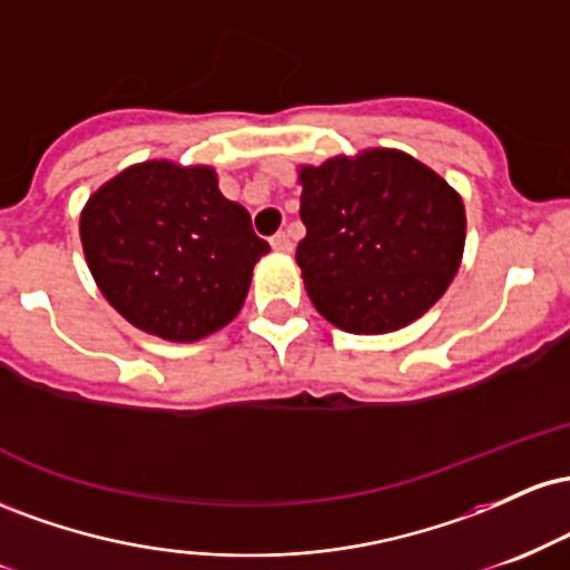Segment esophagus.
<instances>
[{
    "mask_svg": "<svg viewBox=\"0 0 570 570\" xmlns=\"http://www.w3.org/2000/svg\"><path fill=\"white\" fill-rule=\"evenodd\" d=\"M271 246L273 252H281V254H289L292 252V238L286 233H276L271 238Z\"/></svg>",
    "mask_w": 570,
    "mask_h": 570,
    "instance_id": "34e87169",
    "label": "esophagus"
}]
</instances>
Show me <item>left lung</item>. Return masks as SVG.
Returning a JSON list of instances; mask_svg holds the SVG:
<instances>
[{
  "label": "left lung",
  "mask_w": 570,
  "mask_h": 570,
  "mask_svg": "<svg viewBox=\"0 0 570 570\" xmlns=\"http://www.w3.org/2000/svg\"><path fill=\"white\" fill-rule=\"evenodd\" d=\"M297 244L307 297L353 335L421 318L448 292L466 244L461 195L399 149L299 166Z\"/></svg>",
  "instance_id": "8db88e82"
}]
</instances>
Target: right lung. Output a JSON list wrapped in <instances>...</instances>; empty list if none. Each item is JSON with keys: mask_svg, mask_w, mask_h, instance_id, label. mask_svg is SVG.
<instances>
[{"mask_svg": "<svg viewBox=\"0 0 570 570\" xmlns=\"http://www.w3.org/2000/svg\"><path fill=\"white\" fill-rule=\"evenodd\" d=\"M85 263L107 303L136 330L195 343L238 316L252 271L271 252L208 166L136 163L80 214Z\"/></svg>", "mask_w": 570, "mask_h": 570, "instance_id": "right-lung-1", "label": "right lung"}]
</instances>
